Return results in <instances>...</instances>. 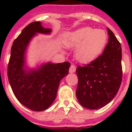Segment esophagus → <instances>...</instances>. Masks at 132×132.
Here are the masks:
<instances>
[{"label": "esophagus", "instance_id": "esophagus-1", "mask_svg": "<svg viewBox=\"0 0 132 132\" xmlns=\"http://www.w3.org/2000/svg\"><path fill=\"white\" fill-rule=\"evenodd\" d=\"M75 71H76V67H75V65L72 64V65L70 66V69H69V72H70V73H73V72H75Z\"/></svg>", "mask_w": 132, "mask_h": 132}]
</instances>
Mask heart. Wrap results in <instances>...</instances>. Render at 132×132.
Masks as SVG:
<instances>
[{"mask_svg":"<svg viewBox=\"0 0 132 132\" xmlns=\"http://www.w3.org/2000/svg\"><path fill=\"white\" fill-rule=\"evenodd\" d=\"M64 42L68 48L77 47L76 59L87 63L95 60L103 51L108 42V35L104 30L86 27L66 34Z\"/></svg>","mask_w":132,"mask_h":132,"instance_id":"heart-1","label":"heart"}]
</instances>
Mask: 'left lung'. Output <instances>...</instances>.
I'll return each mask as SVG.
<instances>
[{"mask_svg":"<svg viewBox=\"0 0 132 132\" xmlns=\"http://www.w3.org/2000/svg\"><path fill=\"white\" fill-rule=\"evenodd\" d=\"M108 43L103 53L88 65L78 66L76 96L83 107L96 110L114 98L122 81V49L114 34L108 28Z\"/></svg>","mask_w":132,"mask_h":132,"instance_id":"obj_1","label":"left lung"}]
</instances>
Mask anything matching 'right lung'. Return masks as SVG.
Returning a JSON list of instances; mask_svg holds the SVG:
<instances>
[{
	"label": "right lung",
	"instance_id": "obj_1",
	"mask_svg": "<svg viewBox=\"0 0 132 132\" xmlns=\"http://www.w3.org/2000/svg\"><path fill=\"white\" fill-rule=\"evenodd\" d=\"M39 21L28 24L13 43L7 76L11 88L20 103L33 111L48 108L57 96L60 81L68 74L70 64L47 62L37 68L25 66V53L31 39L37 34H50Z\"/></svg>",
	"mask_w": 132,
	"mask_h": 132
}]
</instances>
